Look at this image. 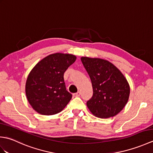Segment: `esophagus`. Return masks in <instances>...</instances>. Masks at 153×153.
<instances>
[{"instance_id":"1","label":"esophagus","mask_w":153,"mask_h":153,"mask_svg":"<svg viewBox=\"0 0 153 153\" xmlns=\"http://www.w3.org/2000/svg\"><path fill=\"white\" fill-rule=\"evenodd\" d=\"M80 92L79 91H78V92H77V93H74V97H79L80 96Z\"/></svg>"}]
</instances>
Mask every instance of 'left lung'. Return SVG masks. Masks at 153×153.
<instances>
[{"label":"left lung","instance_id":"obj_1","mask_svg":"<svg viewBox=\"0 0 153 153\" xmlns=\"http://www.w3.org/2000/svg\"><path fill=\"white\" fill-rule=\"evenodd\" d=\"M81 60L93 86V96L87 102L88 108L101 118L114 116L129 99L130 89L125 77L107 60L88 57H82Z\"/></svg>","mask_w":153,"mask_h":153}]
</instances>
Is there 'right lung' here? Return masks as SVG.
<instances>
[{
    "label": "right lung",
    "instance_id": "obj_1",
    "mask_svg": "<svg viewBox=\"0 0 153 153\" xmlns=\"http://www.w3.org/2000/svg\"><path fill=\"white\" fill-rule=\"evenodd\" d=\"M76 56L56 53L48 55L38 62L27 77L25 93L35 111L43 115L61 112L72 95L66 90L64 74L74 63Z\"/></svg>",
    "mask_w": 153,
    "mask_h": 153
}]
</instances>
